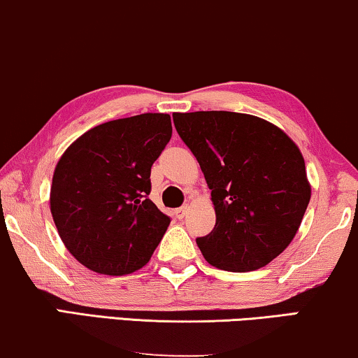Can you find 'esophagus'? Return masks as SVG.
<instances>
[{
	"mask_svg": "<svg viewBox=\"0 0 358 358\" xmlns=\"http://www.w3.org/2000/svg\"><path fill=\"white\" fill-rule=\"evenodd\" d=\"M187 213H189V206L184 205V206H180V208L176 210V217H178V220H182V217Z\"/></svg>",
	"mask_w": 358,
	"mask_h": 358,
	"instance_id": "obj_1",
	"label": "esophagus"
}]
</instances>
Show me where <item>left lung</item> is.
<instances>
[{
	"instance_id": "obj_1",
	"label": "left lung",
	"mask_w": 358,
	"mask_h": 358,
	"mask_svg": "<svg viewBox=\"0 0 358 358\" xmlns=\"http://www.w3.org/2000/svg\"><path fill=\"white\" fill-rule=\"evenodd\" d=\"M173 121L215 205L213 231L196 237L205 260L239 273L268 265L297 234L312 195L299 147L271 122L242 113H174Z\"/></svg>"
}]
</instances>
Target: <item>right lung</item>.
I'll return each instance as SVG.
<instances>
[{
	"label": "right lung",
	"mask_w": 358,
	"mask_h": 358,
	"mask_svg": "<svg viewBox=\"0 0 358 358\" xmlns=\"http://www.w3.org/2000/svg\"><path fill=\"white\" fill-rule=\"evenodd\" d=\"M171 134L163 113L116 119L87 131L59 158L51 215L67 250L92 271L134 273L162 242L171 220L148 199L150 173Z\"/></svg>",
	"instance_id": "obj_1"
}]
</instances>
